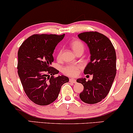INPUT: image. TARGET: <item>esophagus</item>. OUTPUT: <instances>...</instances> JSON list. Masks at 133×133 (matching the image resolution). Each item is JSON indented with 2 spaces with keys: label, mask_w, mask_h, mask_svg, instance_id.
<instances>
[{
  "label": "esophagus",
  "mask_w": 133,
  "mask_h": 133,
  "mask_svg": "<svg viewBox=\"0 0 133 133\" xmlns=\"http://www.w3.org/2000/svg\"><path fill=\"white\" fill-rule=\"evenodd\" d=\"M70 82L73 83H76V79H70Z\"/></svg>",
  "instance_id": "esophagus-1"
}]
</instances>
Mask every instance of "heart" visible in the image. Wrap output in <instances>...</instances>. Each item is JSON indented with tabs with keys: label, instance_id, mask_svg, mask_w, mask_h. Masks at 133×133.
Returning <instances> with one entry per match:
<instances>
[{
	"label": "heart",
	"instance_id": "b5f03b06",
	"mask_svg": "<svg viewBox=\"0 0 133 133\" xmlns=\"http://www.w3.org/2000/svg\"><path fill=\"white\" fill-rule=\"evenodd\" d=\"M70 46L72 50L76 52V54L79 52H83L84 51L85 46V44L79 39H75L70 42ZM62 55V49H59L57 53L56 54V58L58 61H61ZM81 68V65L79 64H69L63 66L62 68V72L63 74L67 76L74 77L79 74V70Z\"/></svg>",
	"mask_w": 133,
	"mask_h": 133
}]
</instances>
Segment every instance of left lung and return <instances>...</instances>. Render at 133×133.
<instances>
[{"label": "left lung", "mask_w": 133, "mask_h": 133, "mask_svg": "<svg viewBox=\"0 0 133 133\" xmlns=\"http://www.w3.org/2000/svg\"><path fill=\"white\" fill-rule=\"evenodd\" d=\"M88 45L91 61L84 74L93 76L92 80L79 79L77 82L83 85L79 96L83 102L94 104L106 97L116 74V55L111 42L107 36L96 31L83 32L78 35Z\"/></svg>", "instance_id": "8db88e82"}]
</instances>
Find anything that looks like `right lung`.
<instances>
[{
	"label": "right lung",
	"instance_id": "1",
	"mask_svg": "<svg viewBox=\"0 0 133 133\" xmlns=\"http://www.w3.org/2000/svg\"><path fill=\"white\" fill-rule=\"evenodd\" d=\"M64 36L34 34L22 43L18 51V75L25 94L36 104L44 106L53 102L62 85L69 82L66 76L55 77L59 71L51 66L54 49Z\"/></svg>",
	"mask_w": 133,
	"mask_h": 133
}]
</instances>
